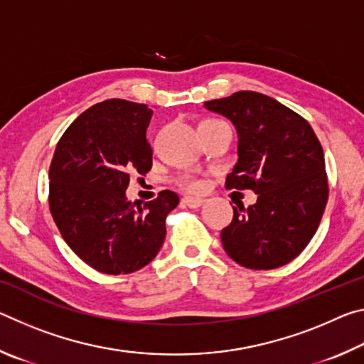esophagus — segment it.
<instances>
[{"label": "esophagus", "mask_w": 364, "mask_h": 364, "mask_svg": "<svg viewBox=\"0 0 364 364\" xmlns=\"http://www.w3.org/2000/svg\"><path fill=\"white\" fill-rule=\"evenodd\" d=\"M204 202H205V199H200V197H191V196L183 197V204L191 207V208L200 207L202 204H204Z\"/></svg>", "instance_id": "esophagus-1"}]
</instances>
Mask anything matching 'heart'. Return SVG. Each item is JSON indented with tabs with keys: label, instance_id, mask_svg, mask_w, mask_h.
Wrapping results in <instances>:
<instances>
[{
	"label": "heart",
	"instance_id": "obj_1",
	"mask_svg": "<svg viewBox=\"0 0 364 364\" xmlns=\"http://www.w3.org/2000/svg\"><path fill=\"white\" fill-rule=\"evenodd\" d=\"M178 184L188 191H199L202 188V183L199 180H194V178H189V176L181 178V180L178 181Z\"/></svg>",
	"mask_w": 364,
	"mask_h": 364
}]
</instances>
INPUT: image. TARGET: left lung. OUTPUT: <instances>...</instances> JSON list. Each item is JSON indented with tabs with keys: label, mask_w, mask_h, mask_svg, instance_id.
<instances>
[{
	"label": "left lung",
	"mask_w": 364,
	"mask_h": 364,
	"mask_svg": "<svg viewBox=\"0 0 364 364\" xmlns=\"http://www.w3.org/2000/svg\"><path fill=\"white\" fill-rule=\"evenodd\" d=\"M204 106L237 132V164L226 188L257 194L254 205L232 207L223 249L245 268L282 267L311 241L328 204L323 147L304 117L262 93L237 91Z\"/></svg>",
	"instance_id": "1"
}]
</instances>
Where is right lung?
<instances>
[{
    "label": "right lung",
    "mask_w": 364,
    "mask_h": 364,
    "mask_svg": "<svg viewBox=\"0 0 364 364\" xmlns=\"http://www.w3.org/2000/svg\"><path fill=\"white\" fill-rule=\"evenodd\" d=\"M151 117L146 104L102 101L73 120L54 151L49 210L67 245L101 273L128 274L152 262L180 202L168 189L144 205L127 199L132 173L152 167Z\"/></svg>",
    "instance_id": "add662e5"
}]
</instances>
